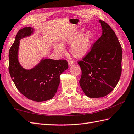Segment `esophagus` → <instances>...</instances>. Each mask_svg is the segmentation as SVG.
<instances>
[{
  "label": "esophagus",
  "mask_w": 134,
  "mask_h": 134,
  "mask_svg": "<svg viewBox=\"0 0 134 134\" xmlns=\"http://www.w3.org/2000/svg\"><path fill=\"white\" fill-rule=\"evenodd\" d=\"M74 63V61H72V60H70V61H69V62H68L69 66H71V65H72Z\"/></svg>",
  "instance_id": "obj_1"
}]
</instances>
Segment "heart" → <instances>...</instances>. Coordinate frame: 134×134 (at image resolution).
<instances>
[{
    "instance_id": "b5f03b06",
    "label": "heart",
    "mask_w": 134,
    "mask_h": 134,
    "mask_svg": "<svg viewBox=\"0 0 134 134\" xmlns=\"http://www.w3.org/2000/svg\"><path fill=\"white\" fill-rule=\"evenodd\" d=\"M84 30V28H80L74 33L66 36L62 41L64 45L72 44L70 52L76 58H83L90 52L95 38V34L93 31L89 30L83 32ZM54 50L59 54L65 52L64 46L58 43L54 44Z\"/></svg>"
}]
</instances>
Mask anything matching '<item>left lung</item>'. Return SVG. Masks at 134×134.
<instances>
[{"label": "left lung", "mask_w": 134, "mask_h": 134, "mask_svg": "<svg viewBox=\"0 0 134 134\" xmlns=\"http://www.w3.org/2000/svg\"><path fill=\"white\" fill-rule=\"evenodd\" d=\"M102 35L90 52L78 62L82 70L80 86L90 98L110 93L120 78L122 50L118 38L107 23L99 20Z\"/></svg>", "instance_id": "left-lung-1"}]
</instances>
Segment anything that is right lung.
Here are the masks:
<instances>
[{"label":"right lung","mask_w":134,"mask_h":134,"mask_svg":"<svg viewBox=\"0 0 134 134\" xmlns=\"http://www.w3.org/2000/svg\"><path fill=\"white\" fill-rule=\"evenodd\" d=\"M30 27L20 30L9 51V71L15 87L28 99L42 102L52 98L60 84V75L68 69L65 60L42 59L31 69L23 68L18 61L20 40L34 34Z\"/></svg>","instance_id":"right-lung-1"}]
</instances>
